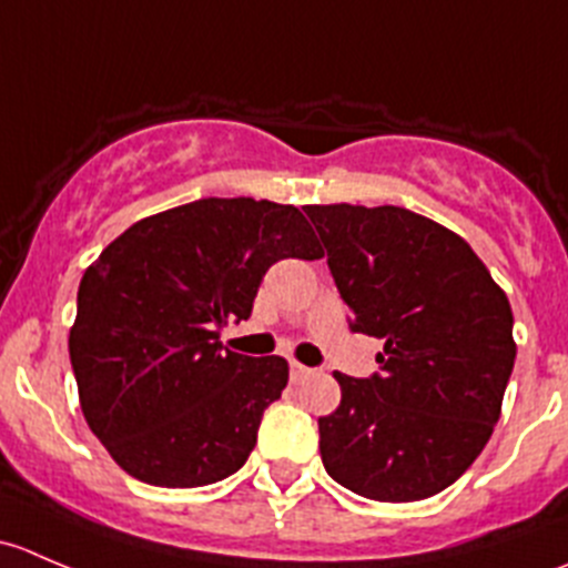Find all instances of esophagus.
Returning a JSON list of instances; mask_svg holds the SVG:
<instances>
[{
  "mask_svg": "<svg viewBox=\"0 0 568 568\" xmlns=\"http://www.w3.org/2000/svg\"><path fill=\"white\" fill-rule=\"evenodd\" d=\"M311 374H316V368H307V365L302 363H291V382H302Z\"/></svg>",
  "mask_w": 568,
  "mask_h": 568,
  "instance_id": "obj_1",
  "label": "esophagus"
}]
</instances>
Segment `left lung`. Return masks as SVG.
Wrapping results in <instances>:
<instances>
[{
    "mask_svg": "<svg viewBox=\"0 0 568 568\" xmlns=\"http://www.w3.org/2000/svg\"><path fill=\"white\" fill-rule=\"evenodd\" d=\"M352 332L385 341L368 379L337 374L318 417L332 480L382 503L426 500L469 467L500 417L517 343L506 294L462 236L398 205H305Z\"/></svg>",
    "mask_w": 568,
    "mask_h": 568,
    "instance_id": "1",
    "label": "left lung"
}]
</instances>
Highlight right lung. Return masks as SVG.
I'll use <instances>...</instances> for the list:
<instances>
[{"label": "right lung", "mask_w": 568, "mask_h": 568, "mask_svg": "<svg viewBox=\"0 0 568 568\" xmlns=\"http://www.w3.org/2000/svg\"><path fill=\"white\" fill-rule=\"evenodd\" d=\"M321 255L300 209L252 197L162 211L101 252L68 352L84 420L125 473L192 489L244 467L288 363L227 352L220 329L250 318L272 263Z\"/></svg>", "instance_id": "add662e5"}]
</instances>
